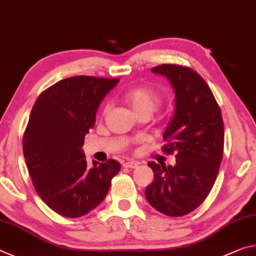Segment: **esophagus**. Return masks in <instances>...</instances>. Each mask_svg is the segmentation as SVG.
Here are the masks:
<instances>
[{
  "mask_svg": "<svg viewBox=\"0 0 256 256\" xmlns=\"http://www.w3.org/2000/svg\"><path fill=\"white\" fill-rule=\"evenodd\" d=\"M138 164H140V163H138V162L129 161V162L124 163V168H130V169H135V168L138 166Z\"/></svg>",
  "mask_w": 256,
  "mask_h": 256,
  "instance_id": "1",
  "label": "esophagus"
}]
</instances>
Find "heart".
Segmentation results:
<instances>
[{"label": "heart", "mask_w": 256, "mask_h": 256, "mask_svg": "<svg viewBox=\"0 0 256 256\" xmlns=\"http://www.w3.org/2000/svg\"><path fill=\"white\" fill-rule=\"evenodd\" d=\"M124 100L130 106L136 116L142 113H148L152 116L161 104L160 95L148 87H136L124 92ZM108 108V106H106L104 111H106Z\"/></svg>", "instance_id": "heart-1"}]
</instances>
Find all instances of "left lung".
<instances>
[{"label":"left lung","instance_id":"obj_1","mask_svg":"<svg viewBox=\"0 0 256 256\" xmlns=\"http://www.w3.org/2000/svg\"><path fill=\"white\" fill-rule=\"evenodd\" d=\"M152 72L166 77L174 92V113L162 150L176 154V164L148 162L154 180L145 196L158 212L182 216L198 208L214 185L224 156V120L210 87L196 71L162 64Z\"/></svg>","mask_w":256,"mask_h":256}]
</instances>
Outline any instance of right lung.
<instances>
[{"label":"right lung","instance_id":"add662e5","mask_svg":"<svg viewBox=\"0 0 256 256\" xmlns=\"http://www.w3.org/2000/svg\"><path fill=\"white\" fill-rule=\"evenodd\" d=\"M119 79L78 76L43 92L32 108L24 135V156L34 187L50 208L78 218L106 198L120 163L93 161L87 166L84 138L96 112Z\"/></svg>","mask_w":256,"mask_h":256}]
</instances>
